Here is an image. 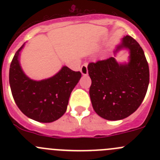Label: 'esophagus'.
I'll use <instances>...</instances> for the list:
<instances>
[{"mask_svg": "<svg viewBox=\"0 0 160 160\" xmlns=\"http://www.w3.org/2000/svg\"><path fill=\"white\" fill-rule=\"evenodd\" d=\"M81 73L83 75H87L88 74V69H87V64L84 63L81 67Z\"/></svg>", "mask_w": 160, "mask_h": 160, "instance_id": "1", "label": "esophagus"}]
</instances>
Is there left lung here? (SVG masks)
I'll use <instances>...</instances> for the list:
<instances>
[{
	"label": "left lung",
	"mask_w": 160,
	"mask_h": 160,
	"mask_svg": "<svg viewBox=\"0 0 160 160\" xmlns=\"http://www.w3.org/2000/svg\"><path fill=\"white\" fill-rule=\"evenodd\" d=\"M129 50L128 63H118L113 57L90 62V97L94 111L107 120H120L141 105L149 85V66L142 47L131 36L117 46Z\"/></svg>",
	"instance_id": "1"
}]
</instances>
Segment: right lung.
<instances>
[{
    "instance_id": "1",
    "label": "right lung",
    "mask_w": 160,
    "mask_h": 160,
    "mask_svg": "<svg viewBox=\"0 0 160 160\" xmlns=\"http://www.w3.org/2000/svg\"><path fill=\"white\" fill-rule=\"evenodd\" d=\"M24 45L16 52L9 68V84L14 101L29 118L40 122L56 121L66 111L69 98L82 73L63 66L49 78L32 80L20 65V52Z\"/></svg>"
}]
</instances>
